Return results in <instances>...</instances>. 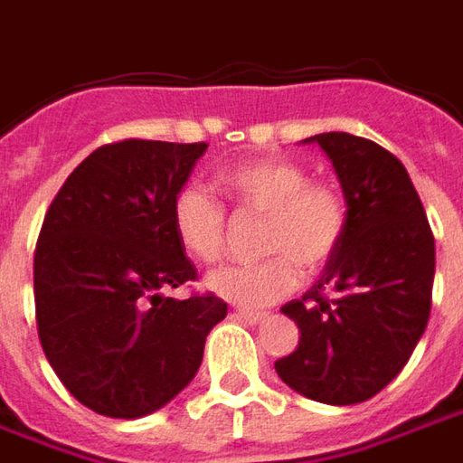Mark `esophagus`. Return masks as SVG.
<instances>
[{"mask_svg":"<svg viewBox=\"0 0 463 463\" xmlns=\"http://www.w3.org/2000/svg\"><path fill=\"white\" fill-rule=\"evenodd\" d=\"M232 317H238L245 325H258L262 320V312H252V310H235L232 312Z\"/></svg>","mask_w":463,"mask_h":463,"instance_id":"esophagus-1","label":"esophagus"}]
</instances>
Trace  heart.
Masks as SVG:
<instances>
[{
	"instance_id": "b5f03b06",
	"label": "heart",
	"mask_w": 463,
	"mask_h": 463,
	"mask_svg": "<svg viewBox=\"0 0 463 463\" xmlns=\"http://www.w3.org/2000/svg\"><path fill=\"white\" fill-rule=\"evenodd\" d=\"M222 188L238 211L258 213L262 252H278L252 265H228L205 278V288L241 307H268L300 285L302 270H322L340 250L347 231V201L337 185L310 181L300 163L258 158L225 168ZM171 221L183 250L201 262L221 260L228 242V213L203 185L175 193Z\"/></svg>"
}]
</instances>
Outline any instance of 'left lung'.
<instances>
[{
  "label": "left lung",
  "mask_w": 463,
  "mask_h": 463,
  "mask_svg": "<svg viewBox=\"0 0 463 463\" xmlns=\"http://www.w3.org/2000/svg\"><path fill=\"white\" fill-rule=\"evenodd\" d=\"M302 143H317L332 161L347 231L320 280L282 307L300 345L275 372L302 397L347 407L387 387L427 330L434 235L397 156L342 131Z\"/></svg>",
  "instance_id": "1"
}]
</instances>
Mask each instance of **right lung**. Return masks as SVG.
<instances>
[{"label": "right lung", "instance_id": "obj_1", "mask_svg": "<svg viewBox=\"0 0 463 463\" xmlns=\"http://www.w3.org/2000/svg\"><path fill=\"white\" fill-rule=\"evenodd\" d=\"M208 143L101 146L49 205L34 252L39 340L71 394L96 414L141 419L191 384L215 295L168 298L195 280L171 205Z\"/></svg>", "mask_w": 463, "mask_h": 463}]
</instances>
